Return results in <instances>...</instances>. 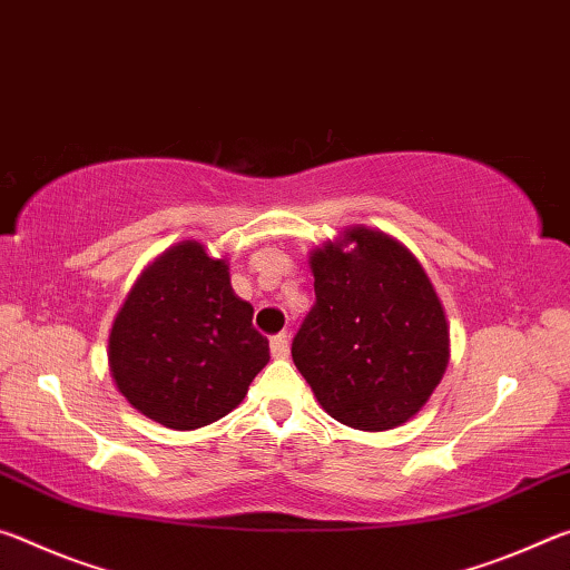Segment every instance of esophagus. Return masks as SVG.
<instances>
[{
    "label": "esophagus",
    "mask_w": 570,
    "mask_h": 570,
    "mask_svg": "<svg viewBox=\"0 0 570 570\" xmlns=\"http://www.w3.org/2000/svg\"><path fill=\"white\" fill-rule=\"evenodd\" d=\"M269 353H273V358H287V353H291V335L277 333L275 338L269 341Z\"/></svg>",
    "instance_id": "esophagus-1"
}]
</instances>
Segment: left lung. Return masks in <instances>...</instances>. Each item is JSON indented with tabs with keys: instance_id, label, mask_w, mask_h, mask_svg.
<instances>
[{
	"instance_id": "obj_1",
	"label": "left lung",
	"mask_w": 570,
	"mask_h": 570,
	"mask_svg": "<svg viewBox=\"0 0 570 570\" xmlns=\"http://www.w3.org/2000/svg\"><path fill=\"white\" fill-rule=\"evenodd\" d=\"M307 265L315 305L293 341L297 371L335 422L406 424L450 363V325L422 263L396 237L353 224Z\"/></svg>"
}]
</instances>
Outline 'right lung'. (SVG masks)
<instances>
[{"mask_svg": "<svg viewBox=\"0 0 570 570\" xmlns=\"http://www.w3.org/2000/svg\"><path fill=\"white\" fill-rule=\"evenodd\" d=\"M269 361L229 265L197 239L164 249L130 287L108 335L120 396L151 422L191 432L227 416Z\"/></svg>", "mask_w": 570, "mask_h": 570, "instance_id": "add662e5", "label": "right lung"}]
</instances>
